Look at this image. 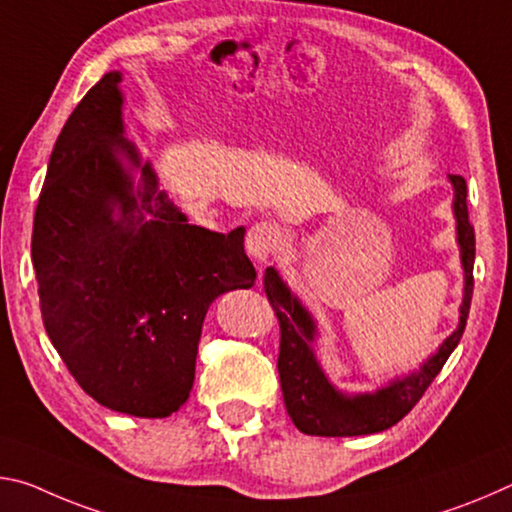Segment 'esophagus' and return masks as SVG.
<instances>
[{
  "instance_id": "esophagus-1",
  "label": "esophagus",
  "mask_w": 512,
  "mask_h": 512,
  "mask_svg": "<svg viewBox=\"0 0 512 512\" xmlns=\"http://www.w3.org/2000/svg\"><path fill=\"white\" fill-rule=\"evenodd\" d=\"M281 245V229L272 222H256L251 226L245 240L247 254L254 258L258 265H265L276 254Z\"/></svg>"
}]
</instances>
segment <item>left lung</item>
Instances as JSON below:
<instances>
[{"instance_id":"8db88e82","label":"left lung","mask_w":512,"mask_h":512,"mask_svg":"<svg viewBox=\"0 0 512 512\" xmlns=\"http://www.w3.org/2000/svg\"><path fill=\"white\" fill-rule=\"evenodd\" d=\"M454 186V215L460 245V263L465 272L463 304H460L458 329L442 342L440 349L429 356L420 370L408 376H397L376 392L363 395H345L326 379L324 370L317 363L313 342L317 324L306 306L292 295L274 267H267L263 283L265 295L270 299L281 326L279 347V376L283 401L290 420L306 435H324V438H349V435H370L395 426L406 417L426 388L440 374L451 351L463 338L469 304L474 292V226L469 224L467 213V183L460 174H449Z\"/></svg>"}]
</instances>
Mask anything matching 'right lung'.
<instances>
[{
  "instance_id": "right-lung-1",
  "label": "right lung",
  "mask_w": 512,
  "mask_h": 512,
  "mask_svg": "<svg viewBox=\"0 0 512 512\" xmlns=\"http://www.w3.org/2000/svg\"><path fill=\"white\" fill-rule=\"evenodd\" d=\"M122 74L92 86L58 136L33 217L45 331L88 395L117 413L167 417L190 397L208 306L251 288L245 226L215 233L158 190L124 138ZM141 172L132 188V172Z\"/></svg>"
}]
</instances>
